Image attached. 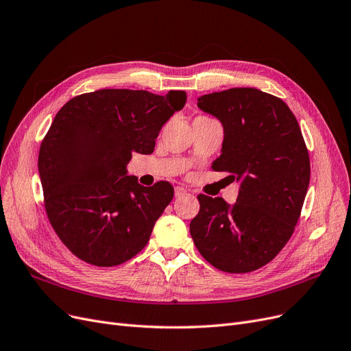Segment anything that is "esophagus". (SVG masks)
Returning a JSON list of instances; mask_svg holds the SVG:
<instances>
[{
  "mask_svg": "<svg viewBox=\"0 0 351 351\" xmlns=\"http://www.w3.org/2000/svg\"><path fill=\"white\" fill-rule=\"evenodd\" d=\"M174 193H176V197H183V195L187 194V190L184 187H176Z\"/></svg>",
  "mask_w": 351,
  "mask_h": 351,
  "instance_id": "obj_1",
  "label": "esophagus"
}]
</instances>
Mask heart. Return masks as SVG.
<instances>
[{"mask_svg":"<svg viewBox=\"0 0 351 351\" xmlns=\"http://www.w3.org/2000/svg\"><path fill=\"white\" fill-rule=\"evenodd\" d=\"M195 119H210V118H206V117H199V118H195ZM194 119V121H195Z\"/></svg>","mask_w":351,"mask_h":351,"instance_id":"b5f03b06","label":"heart"}]
</instances>
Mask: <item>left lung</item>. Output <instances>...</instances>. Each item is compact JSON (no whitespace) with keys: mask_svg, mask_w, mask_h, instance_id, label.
<instances>
[{"mask_svg":"<svg viewBox=\"0 0 351 351\" xmlns=\"http://www.w3.org/2000/svg\"><path fill=\"white\" fill-rule=\"evenodd\" d=\"M197 106L223 125L215 171L241 181L234 204L199 194L190 233L215 268L246 274L271 262L295 229L310 184V156L297 118L279 97L233 88L199 97Z\"/></svg>","mask_w":351,"mask_h":351,"instance_id":"left-lung-1","label":"left lung"}]
</instances>
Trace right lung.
<instances>
[{
    "label": "right lung",
    "instance_id": "add662e5",
    "mask_svg": "<svg viewBox=\"0 0 351 351\" xmlns=\"http://www.w3.org/2000/svg\"><path fill=\"white\" fill-rule=\"evenodd\" d=\"M187 101L184 90L101 89L75 96L56 114L38 152L49 221L75 256L117 266L141 252L174 195L127 176L132 152L151 154L162 125Z\"/></svg>",
    "mask_w": 351,
    "mask_h": 351
}]
</instances>
